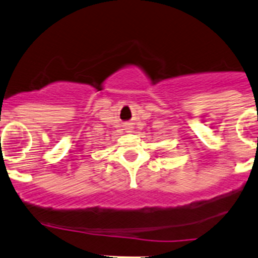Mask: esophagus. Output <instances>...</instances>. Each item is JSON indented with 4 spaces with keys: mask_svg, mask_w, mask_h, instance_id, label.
<instances>
[{
    "mask_svg": "<svg viewBox=\"0 0 258 258\" xmlns=\"http://www.w3.org/2000/svg\"><path fill=\"white\" fill-rule=\"evenodd\" d=\"M124 127H126V130H131V128H132V127L130 126V123H126V124H124Z\"/></svg>",
    "mask_w": 258,
    "mask_h": 258,
    "instance_id": "obj_1",
    "label": "esophagus"
}]
</instances>
